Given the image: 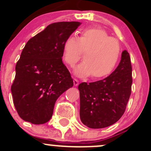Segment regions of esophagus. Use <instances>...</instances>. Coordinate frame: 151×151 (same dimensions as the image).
<instances>
[{
    "instance_id": "34e87169",
    "label": "esophagus",
    "mask_w": 151,
    "mask_h": 151,
    "mask_svg": "<svg viewBox=\"0 0 151 151\" xmlns=\"http://www.w3.org/2000/svg\"><path fill=\"white\" fill-rule=\"evenodd\" d=\"M73 82H74V85L75 86H77L78 85H79V81L77 80V79H74L73 80Z\"/></svg>"
}]
</instances>
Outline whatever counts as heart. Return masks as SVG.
Here are the masks:
<instances>
[{"mask_svg":"<svg viewBox=\"0 0 151 151\" xmlns=\"http://www.w3.org/2000/svg\"><path fill=\"white\" fill-rule=\"evenodd\" d=\"M81 49L85 51L84 61L74 70V74L79 77L91 74L94 79L104 77L113 72L120 58L119 42L99 28L84 30L79 38L70 35L66 39L62 48L66 63L73 67L80 59Z\"/></svg>","mask_w":151,"mask_h":151,"instance_id":"1","label":"heart"}]
</instances>
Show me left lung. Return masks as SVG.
<instances>
[{"instance_id":"left-lung-1","label":"left lung","mask_w":151,"mask_h":151,"mask_svg":"<svg viewBox=\"0 0 151 151\" xmlns=\"http://www.w3.org/2000/svg\"><path fill=\"white\" fill-rule=\"evenodd\" d=\"M131 72L129 53L124 50L119 65L110 75L79 84V116L83 124L90 129H103L121 119L131 95Z\"/></svg>"}]
</instances>
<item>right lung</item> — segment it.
Returning <instances> with one entry per match:
<instances>
[{
    "label": "right lung",
    "instance_id": "obj_1",
    "mask_svg": "<svg viewBox=\"0 0 151 151\" xmlns=\"http://www.w3.org/2000/svg\"><path fill=\"white\" fill-rule=\"evenodd\" d=\"M79 25V22L50 24L26 43L11 86L13 104L22 120L45 124L52 116L57 99L73 86V79L62 62V48Z\"/></svg>",
    "mask_w": 151,
    "mask_h": 151
}]
</instances>
